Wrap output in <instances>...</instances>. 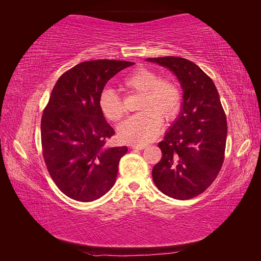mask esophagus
<instances>
[{
    "label": "esophagus",
    "instance_id": "34e87169",
    "mask_svg": "<svg viewBox=\"0 0 261 261\" xmlns=\"http://www.w3.org/2000/svg\"><path fill=\"white\" fill-rule=\"evenodd\" d=\"M132 149H136V150H143L146 148L145 145H130Z\"/></svg>",
    "mask_w": 261,
    "mask_h": 261
}]
</instances>
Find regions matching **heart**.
<instances>
[{"instance_id": "b5f03b06", "label": "heart", "mask_w": 261, "mask_h": 261, "mask_svg": "<svg viewBox=\"0 0 261 261\" xmlns=\"http://www.w3.org/2000/svg\"><path fill=\"white\" fill-rule=\"evenodd\" d=\"M121 89L139 93L138 110L141 113L129 117L117 128L118 137L126 144L144 145L152 141L161 130L162 120L171 122L177 116L181 106L178 85L170 78H160L153 69L139 67L122 81ZM99 108L110 122H118L126 110L122 100L111 90L102 91Z\"/></svg>"}]
</instances>
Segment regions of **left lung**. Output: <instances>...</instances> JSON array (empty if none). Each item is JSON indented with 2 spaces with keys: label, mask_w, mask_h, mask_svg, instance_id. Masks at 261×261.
Returning <instances> with one entry per match:
<instances>
[{
  "label": "left lung",
  "mask_w": 261,
  "mask_h": 261,
  "mask_svg": "<svg viewBox=\"0 0 261 261\" xmlns=\"http://www.w3.org/2000/svg\"><path fill=\"white\" fill-rule=\"evenodd\" d=\"M169 68L183 89L181 111L158 146L161 160L152 169L155 186L172 198L187 200L213 183L222 168L227 124L215 83L192 61L149 58Z\"/></svg>",
  "instance_id": "1"
}]
</instances>
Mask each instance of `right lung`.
<instances>
[{
  "label": "right lung",
  "mask_w": 261,
  "mask_h": 261,
  "mask_svg": "<svg viewBox=\"0 0 261 261\" xmlns=\"http://www.w3.org/2000/svg\"><path fill=\"white\" fill-rule=\"evenodd\" d=\"M127 61L96 60L77 64L52 89L41 118L42 154L60 191L77 201H93L115 183L127 147H107L115 132L99 108L105 86Z\"/></svg>",
  "instance_id": "add662e5"
}]
</instances>
